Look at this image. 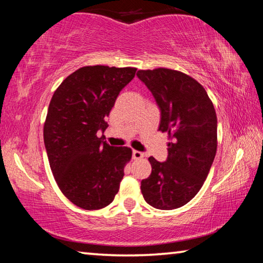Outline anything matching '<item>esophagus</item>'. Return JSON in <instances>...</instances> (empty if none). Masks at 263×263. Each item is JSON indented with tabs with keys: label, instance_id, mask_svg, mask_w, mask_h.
Here are the masks:
<instances>
[{
	"label": "esophagus",
	"instance_id": "1",
	"mask_svg": "<svg viewBox=\"0 0 263 263\" xmlns=\"http://www.w3.org/2000/svg\"><path fill=\"white\" fill-rule=\"evenodd\" d=\"M132 158L135 160H140L144 158V154H142L141 152H139V151H133L132 152Z\"/></svg>",
	"mask_w": 263,
	"mask_h": 263
}]
</instances>
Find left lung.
<instances>
[{
  "label": "left lung",
  "mask_w": 263,
  "mask_h": 263,
  "mask_svg": "<svg viewBox=\"0 0 263 263\" xmlns=\"http://www.w3.org/2000/svg\"><path fill=\"white\" fill-rule=\"evenodd\" d=\"M161 112L159 131L168 132V157L148 158L152 173L141 181L149 205L173 210L193 199L205 181L217 152V115L205 89L179 70H138Z\"/></svg>",
  "instance_id": "1"
}]
</instances>
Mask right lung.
Instances as JSON below:
<instances>
[{"mask_svg":"<svg viewBox=\"0 0 263 263\" xmlns=\"http://www.w3.org/2000/svg\"><path fill=\"white\" fill-rule=\"evenodd\" d=\"M137 68L86 66L68 75L52 96L44 124L48 162L61 193L84 210L114 201L132 149L112 147L97 131Z\"/></svg>","mask_w":263,"mask_h":263,"instance_id":"obj_1","label":"right lung"}]
</instances>
